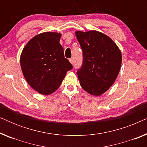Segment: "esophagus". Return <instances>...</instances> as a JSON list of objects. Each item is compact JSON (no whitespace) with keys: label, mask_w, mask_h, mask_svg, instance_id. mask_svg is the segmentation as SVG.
Returning a JSON list of instances; mask_svg holds the SVG:
<instances>
[{"label":"esophagus","mask_w":147,"mask_h":147,"mask_svg":"<svg viewBox=\"0 0 147 147\" xmlns=\"http://www.w3.org/2000/svg\"><path fill=\"white\" fill-rule=\"evenodd\" d=\"M69 62H70V63H71V64L74 63V60H73V59H71H71H69Z\"/></svg>","instance_id":"obj_1"}]
</instances>
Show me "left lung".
<instances>
[{
	"instance_id": "1",
	"label": "left lung",
	"mask_w": 147,
	"mask_h": 147,
	"mask_svg": "<svg viewBox=\"0 0 147 147\" xmlns=\"http://www.w3.org/2000/svg\"><path fill=\"white\" fill-rule=\"evenodd\" d=\"M83 51V63L77 74L82 88L98 96L114 83L122 63L121 51L112 39L97 31H76Z\"/></svg>"
}]
</instances>
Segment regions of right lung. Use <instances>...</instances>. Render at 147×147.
I'll use <instances>...</instances> for the list:
<instances>
[{
	"label": "right lung",
	"instance_id": "obj_1",
	"mask_svg": "<svg viewBox=\"0 0 147 147\" xmlns=\"http://www.w3.org/2000/svg\"><path fill=\"white\" fill-rule=\"evenodd\" d=\"M61 34L45 32L35 35L24 47L20 63L29 85L43 95H49L61 85L73 66L64 57L59 43Z\"/></svg>",
	"mask_w": 147,
	"mask_h": 147
}]
</instances>
